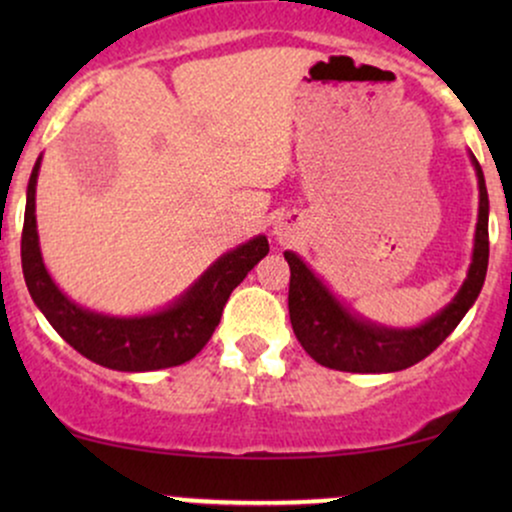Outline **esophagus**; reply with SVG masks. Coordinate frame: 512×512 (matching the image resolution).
<instances>
[{"label":"esophagus","mask_w":512,"mask_h":512,"mask_svg":"<svg viewBox=\"0 0 512 512\" xmlns=\"http://www.w3.org/2000/svg\"><path fill=\"white\" fill-rule=\"evenodd\" d=\"M272 236L279 245H291L293 240L301 236V221H298L296 214H281L279 219L274 221Z\"/></svg>","instance_id":"obj_1"}]
</instances>
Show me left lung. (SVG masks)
Segmentation results:
<instances>
[{"instance_id":"obj_1","label":"left lung","mask_w":512,"mask_h":512,"mask_svg":"<svg viewBox=\"0 0 512 512\" xmlns=\"http://www.w3.org/2000/svg\"><path fill=\"white\" fill-rule=\"evenodd\" d=\"M469 161H472L479 185L472 262L455 298L421 325L390 327L368 320L349 308L298 252H284L291 267V327L303 349L320 366L344 370V373H395V370L424 361L460 325L462 317L479 298L486 267H489V192H486L484 173L472 151H469Z\"/></svg>"}]
</instances>
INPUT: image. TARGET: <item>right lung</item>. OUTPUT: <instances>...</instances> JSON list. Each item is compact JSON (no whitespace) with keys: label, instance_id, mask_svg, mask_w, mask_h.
<instances>
[{"label":"right lung","instance_id":"right-lung-1","mask_svg":"<svg viewBox=\"0 0 512 512\" xmlns=\"http://www.w3.org/2000/svg\"><path fill=\"white\" fill-rule=\"evenodd\" d=\"M40 161H35L26 190L21 264L28 293L48 317L55 332L88 361L122 373L161 370L195 358L221 322L231 291L269 252L267 236H255L223 252L202 274L163 308L142 315H110L72 301L55 284L40 252L35 221V185Z\"/></svg>","mask_w":512,"mask_h":512}]
</instances>
